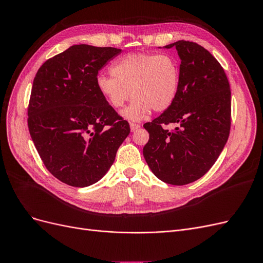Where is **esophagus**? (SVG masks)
I'll list each match as a JSON object with an SVG mask.
<instances>
[{
    "label": "esophagus",
    "instance_id": "34e87169",
    "mask_svg": "<svg viewBox=\"0 0 263 263\" xmlns=\"http://www.w3.org/2000/svg\"><path fill=\"white\" fill-rule=\"evenodd\" d=\"M140 127V125L139 124H135V123H130V130L132 132H135V130H137L138 128Z\"/></svg>",
    "mask_w": 263,
    "mask_h": 263
}]
</instances>
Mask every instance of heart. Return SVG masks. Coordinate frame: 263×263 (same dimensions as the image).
<instances>
[{"label": "heart", "instance_id": "heart-1", "mask_svg": "<svg viewBox=\"0 0 263 263\" xmlns=\"http://www.w3.org/2000/svg\"><path fill=\"white\" fill-rule=\"evenodd\" d=\"M113 77L97 78L99 93L114 108L134 98L122 115L133 122L147 117L153 109L161 113L176 101L181 83L179 60L168 53H129L110 68Z\"/></svg>", "mask_w": 263, "mask_h": 263}]
</instances>
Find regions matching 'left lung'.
<instances>
[{
	"label": "left lung",
	"instance_id": "left-lung-1",
	"mask_svg": "<svg viewBox=\"0 0 263 263\" xmlns=\"http://www.w3.org/2000/svg\"><path fill=\"white\" fill-rule=\"evenodd\" d=\"M181 83L173 104L144 125L149 140L145 160L161 181L185 185L208 172L224 149L230 130L232 94L224 69L213 54L193 42L179 41ZM176 123L174 131L164 128Z\"/></svg>",
	"mask_w": 263,
	"mask_h": 263
}]
</instances>
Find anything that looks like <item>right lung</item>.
<instances>
[{
    "label": "right lung",
    "instance_id": "obj_1",
    "mask_svg": "<svg viewBox=\"0 0 263 263\" xmlns=\"http://www.w3.org/2000/svg\"><path fill=\"white\" fill-rule=\"evenodd\" d=\"M121 49L74 45L38 69L28 105V129L52 176L84 187L101 180L129 135L127 121L99 93V71Z\"/></svg>",
    "mask_w": 263,
    "mask_h": 263
}]
</instances>
